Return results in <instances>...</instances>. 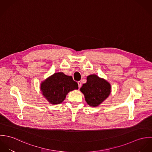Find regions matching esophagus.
Here are the masks:
<instances>
[{
	"label": "esophagus",
	"instance_id": "34e87169",
	"mask_svg": "<svg viewBox=\"0 0 152 152\" xmlns=\"http://www.w3.org/2000/svg\"><path fill=\"white\" fill-rule=\"evenodd\" d=\"M78 87H79V88H80V87H81L82 83H81V81H78Z\"/></svg>",
	"mask_w": 152,
	"mask_h": 152
}]
</instances>
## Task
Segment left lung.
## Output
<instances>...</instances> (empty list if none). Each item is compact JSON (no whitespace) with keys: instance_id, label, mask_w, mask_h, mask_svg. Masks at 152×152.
<instances>
[{"instance_id":"8db88e82","label":"left lung","mask_w":152,"mask_h":152,"mask_svg":"<svg viewBox=\"0 0 152 152\" xmlns=\"http://www.w3.org/2000/svg\"><path fill=\"white\" fill-rule=\"evenodd\" d=\"M110 84L105 80L95 74L88 76L87 83L80 91L84 95L85 99L90 107H96L103 102L110 94Z\"/></svg>"}]
</instances>
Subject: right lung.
<instances>
[{"mask_svg": "<svg viewBox=\"0 0 152 152\" xmlns=\"http://www.w3.org/2000/svg\"><path fill=\"white\" fill-rule=\"evenodd\" d=\"M78 89V85L72 77L63 72L54 73L40 85L43 95L53 105L61 104L69 91Z\"/></svg>", "mask_w": 152, "mask_h": 152, "instance_id": "1", "label": "right lung"}]
</instances>
